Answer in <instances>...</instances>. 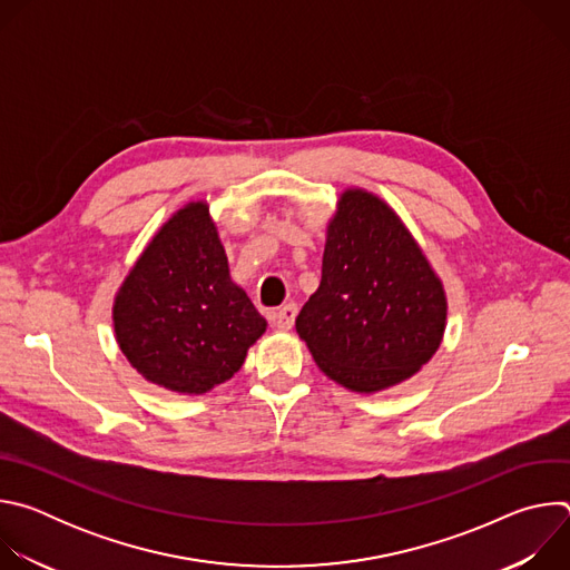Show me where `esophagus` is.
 Here are the masks:
<instances>
[{"mask_svg":"<svg viewBox=\"0 0 570 570\" xmlns=\"http://www.w3.org/2000/svg\"><path fill=\"white\" fill-rule=\"evenodd\" d=\"M295 315H297V304H286L275 313V330L279 332H291L295 324Z\"/></svg>","mask_w":570,"mask_h":570,"instance_id":"34e87169","label":"esophagus"}]
</instances>
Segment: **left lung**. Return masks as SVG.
<instances>
[{
	"label": "left lung",
	"instance_id": "8db88e82",
	"mask_svg": "<svg viewBox=\"0 0 570 570\" xmlns=\"http://www.w3.org/2000/svg\"><path fill=\"white\" fill-rule=\"evenodd\" d=\"M446 313L444 284L401 216L374 191L343 189L320 286L295 320L315 365L350 392L387 390L435 356Z\"/></svg>",
	"mask_w": 570,
	"mask_h": 570
}]
</instances>
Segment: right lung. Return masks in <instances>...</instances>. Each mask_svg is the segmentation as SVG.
Wrapping results in <instances>:
<instances>
[{"label": "right lung", "instance_id": "1", "mask_svg": "<svg viewBox=\"0 0 570 570\" xmlns=\"http://www.w3.org/2000/svg\"><path fill=\"white\" fill-rule=\"evenodd\" d=\"M115 341L148 381L205 394L229 381L268 322L229 275L209 203L189 200L161 225L112 302Z\"/></svg>", "mask_w": 570, "mask_h": 570}]
</instances>
